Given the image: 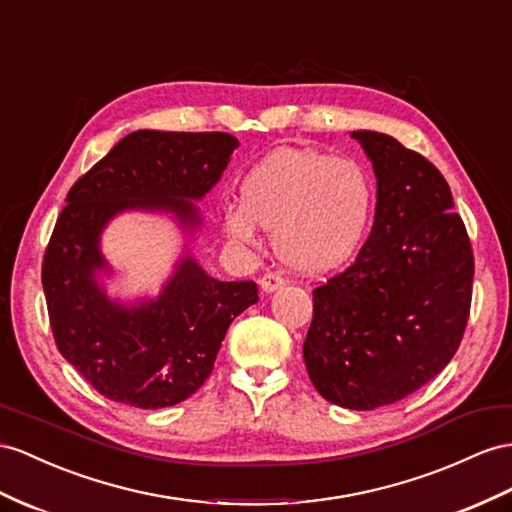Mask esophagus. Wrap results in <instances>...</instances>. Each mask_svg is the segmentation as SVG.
Returning <instances> with one entry per match:
<instances>
[{"label": "esophagus", "mask_w": 512, "mask_h": 512, "mask_svg": "<svg viewBox=\"0 0 512 512\" xmlns=\"http://www.w3.org/2000/svg\"><path fill=\"white\" fill-rule=\"evenodd\" d=\"M259 283H261V290H264L266 294H272V292L281 290V287L285 285V279L279 272H266Z\"/></svg>", "instance_id": "obj_1"}]
</instances>
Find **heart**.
<instances>
[{
    "label": "heart",
    "mask_w": 512,
    "mask_h": 512,
    "mask_svg": "<svg viewBox=\"0 0 512 512\" xmlns=\"http://www.w3.org/2000/svg\"><path fill=\"white\" fill-rule=\"evenodd\" d=\"M242 205L222 209L235 244L255 246L257 225L272 229L287 266L318 274L348 261L368 231L374 188L355 160L313 149L281 147L248 170Z\"/></svg>",
    "instance_id": "1"
}]
</instances>
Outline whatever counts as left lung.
Here are the masks:
<instances>
[{
  "label": "left lung",
  "mask_w": 512,
  "mask_h": 512,
  "mask_svg": "<svg viewBox=\"0 0 512 512\" xmlns=\"http://www.w3.org/2000/svg\"><path fill=\"white\" fill-rule=\"evenodd\" d=\"M372 160L376 214L357 259L313 290L303 357L322 398L352 411L426 385L461 344L474 253L448 181L387 134H350Z\"/></svg>",
  "instance_id": "8db88e82"
}]
</instances>
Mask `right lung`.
<instances>
[{
  "instance_id": "right-lung-1",
  "label": "right lung",
  "mask_w": 512,
  "mask_h": 512,
  "mask_svg": "<svg viewBox=\"0 0 512 512\" xmlns=\"http://www.w3.org/2000/svg\"><path fill=\"white\" fill-rule=\"evenodd\" d=\"M240 142L225 131H131L73 183L43 259L60 355L101 396L138 409L190 398L212 374L229 324L255 305L257 283L218 281L186 253L157 298L121 305L97 281L110 272L101 233L127 209L168 212L199 229L201 201Z\"/></svg>"
}]
</instances>
